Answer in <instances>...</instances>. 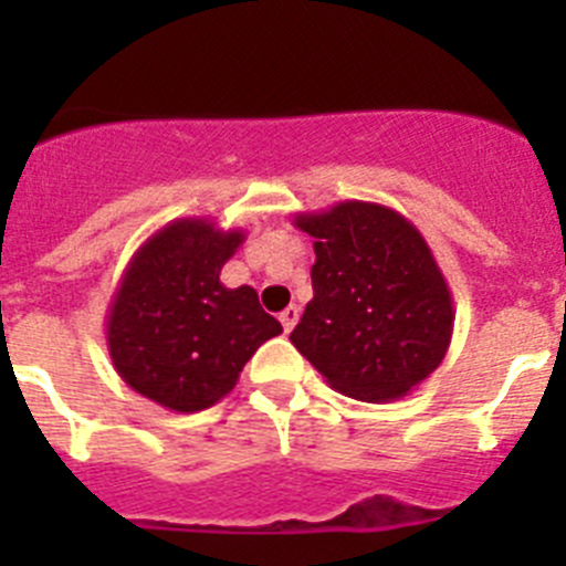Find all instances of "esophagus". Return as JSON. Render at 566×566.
<instances>
[{
  "label": "esophagus",
  "instance_id": "obj_1",
  "mask_svg": "<svg viewBox=\"0 0 566 566\" xmlns=\"http://www.w3.org/2000/svg\"><path fill=\"white\" fill-rule=\"evenodd\" d=\"M297 319H300V308L297 306H289L286 312L280 314V323H283V328H286V332H292V328L297 326Z\"/></svg>",
  "mask_w": 566,
  "mask_h": 566
}]
</instances>
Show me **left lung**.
Returning a JSON list of instances; mask_svg holds the SVG:
<instances>
[{
    "label": "left lung",
    "mask_w": 566,
    "mask_h": 566,
    "mask_svg": "<svg viewBox=\"0 0 566 566\" xmlns=\"http://www.w3.org/2000/svg\"><path fill=\"white\" fill-rule=\"evenodd\" d=\"M314 238V297L292 343L334 391L391 402L442 365L453 337V297L442 269L405 214L339 201L294 214Z\"/></svg>",
    "instance_id": "8db88e82"
}]
</instances>
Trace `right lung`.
I'll return each instance as SVG.
<instances>
[{"label":"right lung","instance_id":"obj_1","mask_svg":"<svg viewBox=\"0 0 566 566\" xmlns=\"http://www.w3.org/2000/svg\"><path fill=\"white\" fill-rule=\"evenodd\" d=\"M243 240V229H218L212 218H178L129 258L104 332L113 368L135 394L178 413L212 408L283 332L252 286L221 283Z\"/></svg>","mask_w":566,"mask_h":566}]
</instances>
